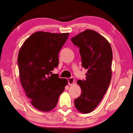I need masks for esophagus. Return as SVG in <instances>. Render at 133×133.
Returning <instances> with one entry per match:
<instances>
[{"label":"esophagus","instance_id":"1","mask_svg":"<svg viewBox=\"0 0 133 133\" xmlns=\"http://www.w3.org/2000/svg\"><path fill=\"white\" fill-rule=\"evenodd\" d=\"M68 85H70V86L73 85V84L74 83V79L73 78H68Z\"/></svg>","mask_w":133,"mask_h":133}]
</instances>
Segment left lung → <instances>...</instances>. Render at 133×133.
Wrapping results in <instances>:
<instances>
[{"instance_id": "1", "label": "left lung", "mask_w": 133, "mask_h": 133, "mask_svg": "<svg viewBox=\"0 0 133 133\" xmlns=\"http://www.w3.org/2000/svg\"><path fill=\"white\" fill-rule=\"evenodd\" d=\"M71 41L79 48L82 66L88 69L86 79L77 82L81 94L74 104L80 112L89 113L99 104L110 84L112 50L105 38L92 30L79 33Z\"/></svg>"}]
</instances>
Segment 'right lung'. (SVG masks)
I'll list each match as a JSON object with an SVG mask.
<instances>
[{
	"label": "right lung",
	"mask_w": 133,
	"mask_h": 133,
	"mask_svg": "<svg viewBox=\"0 0 133 133\" xmlns=\"http://www.w3.org/2000/svg\"><path fill=\"white\" fill-rule=\"evenodd\" d=\"M69 33L39 31L28 38L18 57L20 79L26 95L38 110L49 111L57 105L68 81L52 72L59 65V53Z\"/></svg>",
	"instance_id": "add662e5"
}]
</instances>
